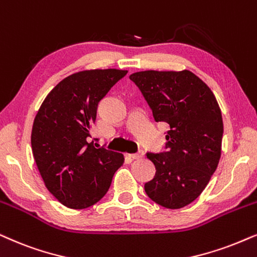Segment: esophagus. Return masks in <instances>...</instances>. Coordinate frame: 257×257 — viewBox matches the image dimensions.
Masks as SVG:
<instances>
[{
	"label": "esophagus",
	"instance_id": "34e87169",
	"mask_svg": "<svg viewBox=\"0 0 257 257\" xmlns=\"http://www.w3.org/2000/svg\"><path fill=\"white\" fill-rule=\"evenodd\" d=\"M130 157L132 159H142L144 157V152L143 151H138L137 153H133V155H130Z\"/></svg>",
	"mask_w": 257,
	"mask_h": 257
}]
</instances>
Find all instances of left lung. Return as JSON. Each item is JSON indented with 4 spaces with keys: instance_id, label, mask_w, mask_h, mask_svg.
Masks as SVG:
<instances>
[{
    "instance_id": "1",
    "label": "left lung",
    "mask_w": 257,
    "mask_h": 257,
    "mask_svg": "<svg viewBox=\"0 0 257 257\" xmlns=\"http://www.w3.org/2000/svg\"><path fill=\"white\" fill-rule=\"evenodd\" d=\"M156 122H166V151L146 153L156 175L145 183L153 202L181 209L202 194L217 169L223 120L214 93L190 71H143L130 75Z\"/></svg>"
}]
</instances>
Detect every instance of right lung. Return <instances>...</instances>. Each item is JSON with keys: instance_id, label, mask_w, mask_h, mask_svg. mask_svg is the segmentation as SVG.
<instances>
[{"instance_id": "add662e5", "label": "right lung", "mask_w": 257, "mask_h": 257, "mask_svg": "<svg viewBox=\"0 0 257 257\" xmlns=\"http://www.w3.org/2000/svg\"><path fill=\"white\" fill-rule=\"evenodd\" d=\"M127 71L91 69L67 76L46 96L32 130V151L48 191L71 209L99 202L124 163L119 152L87 142L98 104Z\"/></svg>"}]
</instances>
